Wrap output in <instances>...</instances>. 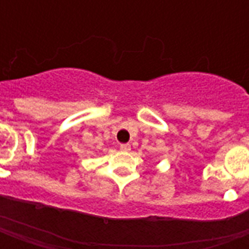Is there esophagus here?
Masks as SVG:
<instances>
[{
	"label": "esophagus",
	"mask_w": 249,
	"mask_h": 249,
	"mask_svg": "<svg viewBox=\"0 0 249 249\" xmlns=\"http://www.w3.org/2000/svg\"><path fill=\"white\" fill-rule=\"evenodd\" d=\"M120 150L124 152H129L130 150H132V147H130V144L129 143H123L120 144Z\"/></svg>",
	"instance_id": "esophagus-1"
}]
</instances>
